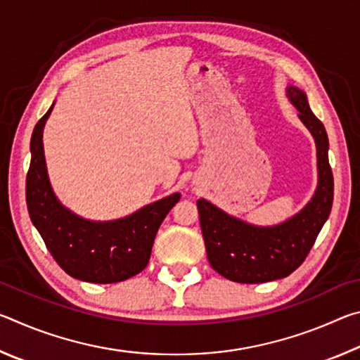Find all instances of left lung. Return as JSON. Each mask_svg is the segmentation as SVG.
I'll return each mask as SVG.
<instances>
[{"instance_id":"1","label":"left lung","mask_w":360,"mask_h":360,"mask_svg":"<svg viewBox=\"0 0 360 360\" xmlns=\"http://www.w3.org/2000/svg\"><path fill=\"white\" fill-rule=\"evenodd\" d=\"M285 94L318 150V187L308 205L285 222L260 227L227 214L208 200L197 202L210 264L235 283L259 284L289 276L307 259L332 210L333 174L326 129L309 109L304 92L289 85Z\"/></svg>"}]
</instances>
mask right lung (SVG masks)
<instances>
[{
    "label": "right lung",
    "mask_w": 360,
    "mask_h": 360,
    "mask_svg": "<svg viewBox=\"0 0 360 360\" xmlns=\"http://www.w3.org/2000/svg\"><path fill=\"white\" fill-rule=\"evenodd\" d=\"M52 108L36 124L27 174L30 217L49 252L70 276L81 281L111 284L125 281L149 264L157 230L169 210L179 202L173 193L146 205L133 214L115 221L96 222L75 214L58 202L49 182L42 146V130Z\"/></svg>",
    "instance_id": "obj_1"
}]
</instances>
